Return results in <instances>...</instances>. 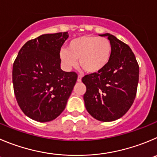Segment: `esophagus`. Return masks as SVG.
Wrapping results in <instances>:
<instances>
[{
    "label": "esophagus",
    "mask_w": 157,
    "mask_h": 157,
    "mask_svg": "<svg viewBox=\"0 0 157 157\" xmlns=\"http://www.w3.org/2000/svg\"><path fill=\"white\" fill-rule=\"evenodd\" d=\"M82 80V75H80V74H79L78 75V77H77V81L78 82H80Z\"/></svg>",
    "instance_id": "esophagus-1"
}]
</instances>
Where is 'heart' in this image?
<instances>
[{
	"label": "heart",
	"instance_id": "b5f03b06",
	"mask_svg": "<svg viewBox=\"0 0 157 157\" xmlns=\"http://www.w3.org/2000/svg\"><path fill=\"white\" fill-rule=\"evenodd\" d=\"M112 44L108 39L83 36L70 41L67 49L60 51L62 62L67 68L77 65L90 74L101 71L106 67L112 56Z\"/></svg>",
	"mask_w": 157,
	"mask_h": 157
}]
</instances>
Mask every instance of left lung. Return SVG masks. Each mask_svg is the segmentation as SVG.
<instances>
[{
	"instance_id": "obj_1",
	"label": "left lung",
	"mask_w": 157,
	"mask_h": 157,
	"mask_svg": "<svg viewBox=\"0 0 157 157\" xmlns=\"http://www.w3.org/2000/svg\"><path fill=\"white\" fill-rule=\"evenodd\" d=\"M112 44V56L101 71L85 75L82 81L86 109L95 119L112 121L128 112L134 102L139 83L140 67L127 44L106 33Z\"/></svg>"
}]
</instances>
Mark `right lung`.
<instances>
[{
  "label": "right lung",
  "instance_id": "obj_1",
  "mask_svg": "<svg viewBox=\"0 0 157 157\" xmlns=\"http://www.w3.org/2000/svg\"><path fill=\"white\" fill-rule=\"evenodd\" d=\"M67 38V32H59L31 39L13 64L16 100L25 115L35 121H50L60 115L77 82L76 72L60 68L59 52Z\"/></svg>",
  "mask_w": 157,
  "mask_h": 157
}]
</instances>
